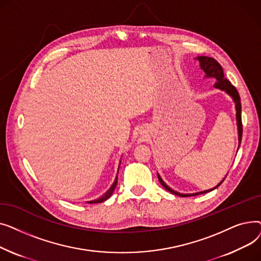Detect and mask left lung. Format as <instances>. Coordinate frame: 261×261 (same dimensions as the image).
Segmentation results:
<instances>
[{"instance_id": "obj_1", "label": "left lung", "mask_w": 261, "mask_h": 261, "mask_svg": "<svg viewBox=\"0 0 261 261\" xmlns=\"http://www.w3.org/2000/svg\"><path fill=\"white\" fill-rule=\"evenodd\" d=\"M198 60L200 61L201 68L205 72V74H206V77H213V78H215L217 80L216 84H215V88L225 91L227 94H229L231 96L232 99H234V101L236 103V117H237V126H238L239 145H240L241 139H242V119H241V102H240V96H239L238 91H237V89L234 86L230 84L229 80H227L224 77L223 68L220 65V63H219L216 59L211 58V57H206V56H201V57H198ZM158 177H159L160 183L162 184V186L164 188H165L166 190H168L169 193H171L173 195H176V196H180V197H194V196H198V195H201V194H206V193H208V191H212V190L216 189L217 187L220 186L222 184V182H223L222 181L220 184H218L215 188L210 189V190L201 191V193H197V194L183 195V194H180V193H176V191H174L173 189L168 187L165 183H164V181L162 180V177L159 174H158Z\"/></svg>"}]
</instances>
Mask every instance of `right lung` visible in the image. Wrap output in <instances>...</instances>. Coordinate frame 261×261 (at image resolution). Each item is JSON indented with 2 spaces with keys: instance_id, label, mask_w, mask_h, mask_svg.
Returning a JSON list of instances; mask_svg holds the SVG:
<instances>
[{
  "instance_id": "right-lung-1",
  "label": "right lung",
  "mask_w": 261,
  "mask_h": 261,
  "mask_svg": "<svg viewBox=\"0 0 261 261\" xmlns=\"http://www.w3.org/2000/svg\"><path fill=\"white\" fill-rule=\"evenodd\" d=\"M116 185H117V176H116V179H115L114 183L112 184V186L110 187V189L107 191L106 194H103V195H102L100 198H98V199H96V200H94V201H90L89 203H91V204H93V203H101V202L106 201L107 199H109L110 197L112 196V194H113V191H114V189H115Z\"/></svg>"
}]
</instances>
